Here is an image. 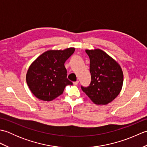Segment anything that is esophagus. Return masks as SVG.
I'll use <instances>...</instances> for the list:
<instances>
[{"mask_svg": "<svg viewBox=\"0 0 147 147\" xmlns=\"http://www.w3.org/2000/svg\"><path fill=\"white\" fill-rule=\"evenodd\" d=\"M78 83H79L78 81H76V82H73V85H78Z\"/></svg>", "mask_w": 147, "mask_h": 147, "instance_id": "34e87169", "label": "esophagus"}]
</instances>
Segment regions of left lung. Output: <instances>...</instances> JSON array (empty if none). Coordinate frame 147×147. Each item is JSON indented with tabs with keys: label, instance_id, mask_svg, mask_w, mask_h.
<instances>
[{
	"label": "left lung",
	"instance_id": "left-lung-1",
	"mask_svg": "<svg viewBox=\"0 0 147 147\" xmlns=\"http://www.w3.org/2000/svg\"><path fill=\"white\" fill-rule=\"evenodd\" d=\"M85 52L90 58L92 80L89 86H82V89L94 104L107 105L121 91L123 70L116 61L100 49Z\"/></svg>",
	"mask_w": 147,
	"mask_h": 147
}]
</instances>
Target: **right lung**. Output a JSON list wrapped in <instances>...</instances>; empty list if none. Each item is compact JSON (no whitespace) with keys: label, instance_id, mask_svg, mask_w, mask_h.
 Returning a JSON list of instances; mask_svg holds the SVG:
<instances>
[{"label":"right lung","instance_id":"1","mask_svg":"<svg viewBox=\"0 0 147 147\" xmlns=\"http://www.w3.org/2000/svg\"><path fill=\"white\" fill-rule=\"evenodd\" d=\"M75 51L74 47L49 50L34 61L28 69L26 83L36 98L51 101L62 94L65 87L73 83L67 78L64 63Z\"/></svg>","mask_w":147,"mask_h":147}]
</instances>
